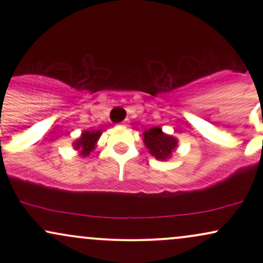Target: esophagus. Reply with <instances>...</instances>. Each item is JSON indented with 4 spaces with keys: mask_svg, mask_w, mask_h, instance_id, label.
Instances as JSON below:
<instances>
[{
    "mask_svg": "<svg viewBox=\"0 0 263 263\" xmlns=\"http://www.w3.org/2000/svg\"><path fill=\"white\" fill-rule=\"evenodd\" d=\"M127 123H128L127 121H123V122H122V125H123V126H126V125H127Z\"/></svg>",
    "mask_w": 263,
    "mask_h": 263,
    "instance_id": "34e87169",
    "label": "esophagus"
}]
</instances>
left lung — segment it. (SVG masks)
<instances>
[{
    "instance_id": "8db88e82",
    "label": "left lung",
    "mask_w": 263,
    "mask_h": 263,
    "mask_svg": "<svg viewBox=\"0 0 263 263\" xmlns=\"http://www.w3.org/2000/svg\"><path fill=\"white\" fill-rule=\"evenodd\" d=\"M143 143L157 161H167L176 152L179 141L174 136L167 135L161 127L155 126L143 131Z\"/></svg>"
}]
</instances>
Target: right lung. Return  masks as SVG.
I'll use <instances>...</instances> for the list:
<instances>
[{
  "label": "right lung",
  "mask_w": 263,
  "mask_h": 263,
  "mask_svg": "<svg viewBox=\"0 0 263 263\" xmlns=\"http://www.w3.org/2000/svg\"><path fill=\"white\" fill-rule=\"evenodd\" d=\"M102 135L101 129H92V131L81 132V136L73 142V148L79 152V156L86 157L96 148L99 138Z\"/></svg>",
  "instance_id": "1"
}]
</instances>
